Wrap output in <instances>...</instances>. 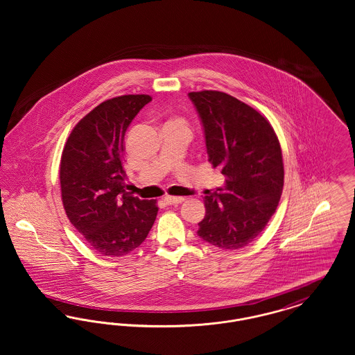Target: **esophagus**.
Returning a JSON list of instances; mask_svg holds the SVG:
<instances>
[{
	"instance_id": "esophagus-1",
	"label": "esophagus",
	"mask_w": 355,
	"mask_h": 355,
	"mask_svg": "<svg viewBox=\"0 0 355 355\" xmlns=\"http://www.w3.org/2000/svg\"><path fill=\"white\" fill-rule=\"evenodd\" d=\"M164 201L168 203V205H177V203H182L185 201L184 197H171V196H166L164 198Z\"/></svg>"
}]
</instances>
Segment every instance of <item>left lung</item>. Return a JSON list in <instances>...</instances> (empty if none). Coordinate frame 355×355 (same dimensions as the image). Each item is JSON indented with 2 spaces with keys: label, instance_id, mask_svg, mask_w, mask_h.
Segmentation results:
<instances>
[{
  "label": "left lung",
  "instance_id": "left-lung-1",
  "mask_svg": "<svg viewBox=\"0 0 355 355\" xmlns=\"http://www.w3.org/2000/svg\"><path fill=\"white\" fill-rule=\"evenodd\" d=\"M201 119L209 162L225 186L205 196L206 214L197 234L236 250L261 234L279 202L284 162L270 122L252 106L217 90L189 93Z\"/></svg>",
  "mask_w": 355,
  "mask_h": 355
}]
</instances>
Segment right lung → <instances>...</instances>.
Returning <instances> with one entry per match:
<instances>
[{
	"label": "right lung",
	"mask_w": 355,
	"mask_h": 355,
	"mask_svg": "<svg viewBox=\"0 0 355 355\" xmlns=\"http://www.w3.org/2000/svg\"><path fill=\"white\" fill-rule=\"evenodd\" d=\"M150 96H119L81 119L65 144L60 165L64 209L89 246L105 257L133 252L149 234L158 213L155 200L125 190V133Z\"/></svg>",
	"instance_id": "1"
}]
</instances>
